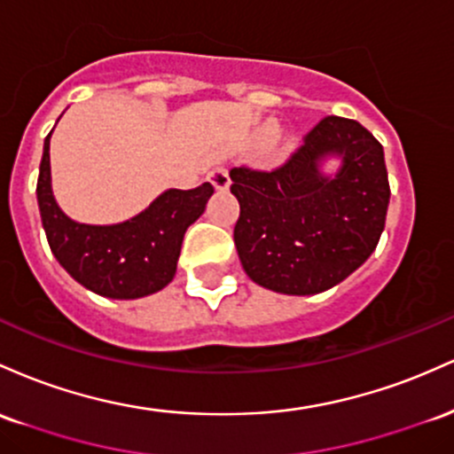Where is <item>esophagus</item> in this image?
Returning <instances> with one entry per match:
<instances>
[{
	"label": "esophagus",
	"mask_w": 454,
	"mask_h": 454,
	"mask_svg": "<svg viewBox=\"0 0 454 454\" xmlns=\"http://www.w3.org/2000/svg\"><path fill=\"white\" fill-rule=\"evenodd\" d=\"M207 177H210L212 186L216 188V191H227L229 184H231V180H229L227 169H221V167H218V169L210 171V176H207Z\"/></svg>",
	"instance_id": "1"
}]
</instances>
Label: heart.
<instances>
[{"instance_id": "1", "label": "heart", "mask_w": 454, "mask_h": 454, "mask_svg": "<svg viewBox=\"0 0 454 454\" xmlns=\"http://www.w3.org/2000/svg\"><path fill=\"white\" fill-rule=\"evenodd\" d=\"M274 135H277V126L268 124V126H266V137H274Z\"/></svg>"}]
</instances>
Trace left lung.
Segmentation results:
<instances>
[{
	"label": "left lung",
	"instance_id": "8db88e82",
	"mask_svg": "<svg viewBox=\"0 0 454 454\" xmlns=\"http://www.w3.org/2000/svg\"><path fill=\"white\" fill-rule=\"evenodd\" d=\"M341 156L333 178L318 171ZM240 201L233 229L248 278L289 295L325 292L360 268L378 247L390 201L384 147L363 124L328 115L272 171L233 167Z\"/></svg>",
	"mask_w": 454,
	"mask_h": 454
}]
</instances>
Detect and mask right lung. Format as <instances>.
Segmentation results:
<instances>
[{
	"instance_id": "1",
	"label": "right lung",
	"mask_w": 454,
	"mask_h": 454,
	"mask_svg": "<svg viewBox=\"0 0 454 454\" xmlns=\"http://www.w3.org/2000/svg\"><path fill=\"white\" fill-rule=\"evenodd\" d=\"M53 132V130H51ZM44 139L35 195L51 251L66 272L90 292L135 300L160 292L176 277L186 229L201 216L214 186L169 188L144 212L117 225H85L59 210L51 191L49 139Z\"/></svg>"
}]
</instances>
